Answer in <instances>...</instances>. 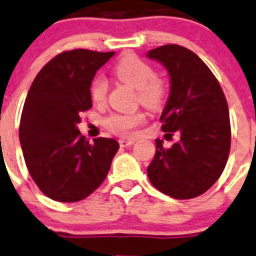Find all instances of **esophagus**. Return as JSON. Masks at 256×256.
<instances>
[{
  "label": "esophagus",
  "mask_w": 256,
  "mask_h": 256,
  "mask_svg": "<svg viewBox=\"0 0 256 256\" xmlns=\"http://www.w3.org/2000/svg\"><path fill=\"white\" fill-rule=\"evenodd\" d=\"M134 141H136L134 138H120L119 144L122 148H126V146L133 145V144H134Z\"/></svg>",
  "instance_id": "esophagus-1"
}]
</instances>
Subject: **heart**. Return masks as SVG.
Here are the masks:
<instances>
[{
  "instance_id": "obj_1",
  "label": "heart",
  "mask_w": 256,
  "mask_h": 256,
  "mask_svg": "<svg viewBox=\"0 0 256 256\" xmlns=\"http://www.w3.org/2000/svg\"><path fill=\"white\" fill-rule=\"evenodd\" d=\"M114 75L120 82H126L137 89L140 102L150 110H159L164 106L168 97L167 80L155 75L152 66L141 60L134 54H126L114 67ZM107 82L102 76L93 78L90 84V97L93 102L102 104L107 97ZM146 115L144 111L133 112H114L104 120L108 130L122 136H128L137 126L145 123Z\"/></svg>"
}]
</instances>
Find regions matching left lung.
<instances>
[{"mask_svg":"<svg viewBox=\"0 0 256 256\" xmlns=\"http://www.w3.org/2000/svg\"><path fill=\"white\" fill-rule=\"evenodd\" d=\"M148 56L167 68L171 93L162 112L166 136L180 133L170 149L156 140L148 176L159 192L190 200L207 192L226 168L230 150V122L226 96L218 78L200 56L168 44Z\"/></svg>","mask_w":256,"mask_h":256,"instance_id":"left-lung-1","label":"left lung"}]
</instances>
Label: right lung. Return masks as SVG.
I'll list each match as a JSON object with an SVG mask.
<instances>
[{"label": "right lung", "instance_id": "1", "mask_svg": "<svg viewBox=\"0 0 256 256\" xmlns=\"http://www.w3.org/2000/svg\"><path fill=\"white\" fill-rule=\"evenodd\" d=\"M88 49L63 52L37 74L22 111L19 140L30 178L46 196L78 202L106 178L118 141L89 142L78 124L92 107L96 72L114 56Z\"/></svg>", "mask_w": 256, "mask_h": 256}]
</instances>
